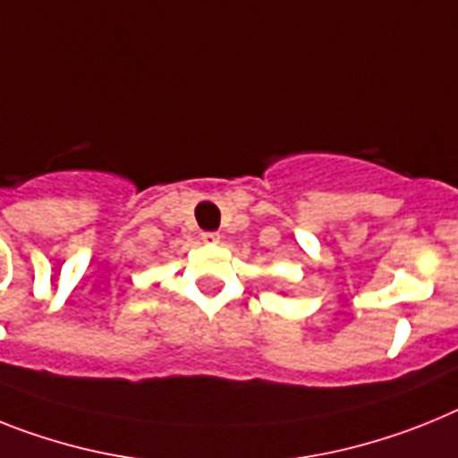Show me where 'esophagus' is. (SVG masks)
I'll return each mask as SVG.
<instances>
[{
	"label": "esophagus",
	"instance_id": "obj_1",
	"mask_svg": "<svg viewBox=\"0 0 458 458\" xmlns=\"http://www.w3.org/2000/svg\"><path fill=\"white\" fill-rule=\"evenodd\" d=\"M201 241L206 245H217L220 243V233H215V232H206L201 233Z\"/></svg>",
	"mask_w": 458,
	"mask_h": 458
}]
</instances>
